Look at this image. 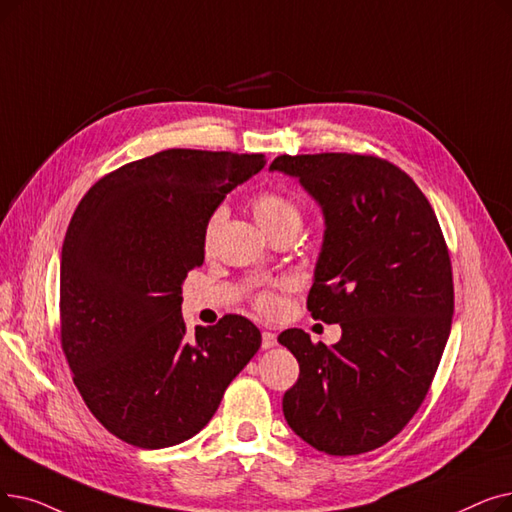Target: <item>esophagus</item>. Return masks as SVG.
I'll return each instance as SVG.
<instances>
[{"label":"esophagus","instance_id":"34e87169","mask_svg":"<svg viewBox=\"0 0 512 512\" xmlns=\"http://www.w3.org/2000/svg\"><path fill=\"white\" fill-rule=\"evenodd\" d=\"M276 343H278V339H276L274 332L263 330V335H261V345H263V349H270V347H274Z\"/></svg>","mask_w":512,"mask_h":512}]
</instances>
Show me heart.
<instances>
[{"label":"heart","instance_id":"1","mask_svg":"<svg viewBox=\"0 0 512 512\" xmlns=\"http://www.w3.org/2000/svg\"><path fill=\"white\" fill-rule=\"evenodd\" d=\"M253 213H255V219L259 221V226L268 232L272 238L276 234H282V232H299L301 228V221H303V215H301V209L299 205L293 201V198H288L286 194L278 192V190H263L259 192L255 198H253ZM226 217V209L224 207H217L211 211V215L207 217L205 221V230H203V244L205 247H209V244L213 242L221 221H224ZM253 305L261 311V314H276V311L280 309V297L278 293L274 291V288H265V291L257 293L255 299H253Z\"/></svg>","mask_w":512,"mask_h":512}]
</instances>
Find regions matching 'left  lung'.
I'll list each match as a JSON object with an SVG mask.
<instances>
[{
	"label": "left lung",
	"instance_id": "1",
	"mask_svg": "<svg viewBox=\"0 0 512 512\" xmlns=\"http://www.w3.org/2000/svg\"><path fill=\"white\" fill-rule=\"evenodd\" d=\"M324 211L307 295L311 318L341 324L337 345L301 328L278 341L299 362L284 418L330 456L385 446L425 402L454 314L452 261L433 207L412 177L374 154H280Z\"/></svg>",
	"mask_w": 512,
	"mask_h": 512
}]
</instances>
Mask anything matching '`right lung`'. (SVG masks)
<instances>
[{
  "label": "right lung",
  "mask_w": 512,
  "mask_h": 512,
  "mask_svg": "<svg viewBox=\"0 0 512 512\" xmlns=\"http://www.w3.org/2000/svg\"><path fill=\"white\" fill-rule=\"evenodd\" d=\"M263 165V154L163 150L100 177L71 217L60 345L85 406L131 446L196 435L261 345L236 314L188 335L182 282L205 261L211 211Z\"/></svg>",
  "instance_id": "add662e5"
}]
</instances>
